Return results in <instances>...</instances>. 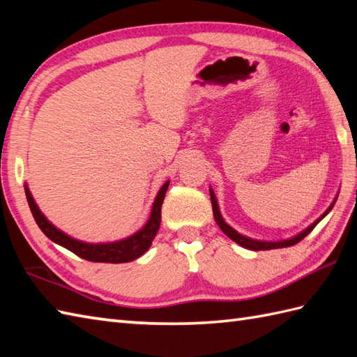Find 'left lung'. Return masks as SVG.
<instances>
[{
	"label": "left lung",
	"mask_w": 357,
	"mask_h": 357,
	"mask_svg": "<svg viewBox=\"0 0 357 357\" xmlns=\"http://www.w3.org/2000/svg\"><path fill=\"white\" fill-rule=\"evenodd\" d=\"M210 199H211V207H213V216H215V221H216V224L219 225V229H221L227 236H229L231 241H234L236 242V244H239V245H242V247H245V248H248V250H255V252H259V250H271V248H284V247H291V245H294V244H298V242H301L302 239H304L307 234L312 231L314 227L319 224L322 219L328 215V211L333 208V206H335V202L331 204L330 206V208L325 211V213L317 219V221H314L312 225L308 227V229H305L304 231H301L299 234H296L294 238H290V239H285V241H276V242H267V241H256V239H252V238H247V236H242L241 233H238L236 230H233L231 227L227 224L224 219H222V216H221V213H219V207H218V202H216V198H215V193H213V190H210Z\"/></svg>",
	"instance_id": "obj_1"
}]
</instances>
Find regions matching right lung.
Segmentation results:
<instances>
[{"label": "right lung", "mask_w": 357, "mask_h": 357, "mask_svg": "<svg viewBox=\"0 0 357 357\" xmlns=\"http://www.w3.org/2000/svg\"><path fill=\"white\" fill-rule=\"evenodd\" d=\"M167 188H169V181H167V183L161 187V190H159L156 196L149 222L144 225L138 233H135L130 238L123 239V241L110 242V244H86V242H81L67 236L66 233L58 230L55 225H52L47 219H45V216L41 213L40 208L36 207V204L32 198V195H30L27 185L24 190H26L30 211H32L38 227H40L43 233L50 241L56 242V244L70 250L72 253L90 262L123 264V262H130L136 259V257L142 256L150 248L151 241L155 239L156 233L159 230V225H161V206H162Z\"/></svg>", "instance_id": "1"}]
</instances>
